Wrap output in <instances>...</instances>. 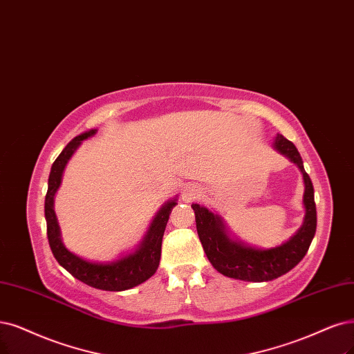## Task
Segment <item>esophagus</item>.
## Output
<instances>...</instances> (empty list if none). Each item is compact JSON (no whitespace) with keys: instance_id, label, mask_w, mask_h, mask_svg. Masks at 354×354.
<instances>
[{"instance_id":"34e87169","label":"esophagus","mask_w":354,"mask_h":354,"mask_svg":"<svg viewBox=\"0 0 354 354\" xmlns=\"http://www.w3.org/2000/svg\"><path fill=\"white\" fill-rule=\"evenodd\" d=\"M201 194L200 187L194 185V184H188L184 188H182V200L184 201H191L194 198H197L198 195Z\"/></svg>"}]
</instances>
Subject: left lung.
I'll return each instance as SVG.
<instances>
[{"instance_id":"1","label":"left lung","mask_w":354,"mask_h":354,"mask_svg":"<svg viewBox=\"0 0 354 354\" xmlns=\"http://www.w3.org/2000/svg\"><path fill=\"white\" fill-rule=\"evenodd\" d=\"M272 147L299 167L305 184V218L302 226L289 241L274 248L248 245L233 236L221 216L200 204L191 205L204 252L212 266L226 277L254 283L279 279L302 261L315 236L317 207L313 200V185L305 172L302 157L295 144L281 134L274 138Z\"/></svg>"}]
</instances>
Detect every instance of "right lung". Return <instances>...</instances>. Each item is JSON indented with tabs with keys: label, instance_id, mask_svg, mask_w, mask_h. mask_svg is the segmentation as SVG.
Wrapping results in <instances>:
<instances>
[{
	"label": "right lung",
	"instance_id": "1",
	"mask_svg": "<svg viewBox=\"0 0 354 354\" xmlns=\"http://www.w3.org/2000/svg\"><path fill=\"white\" fill-rule=\"evenodd\" d=\"M97 129H88L86 133L74 137L61 154L57 157L50 167L48 179V192L45 197V218L49 246L58 264L67 270L73 277L86 283L90 287L108 292H122L133 289V287L149 280L156 272L160 263L162 239L167 225V220L172 208L178 204L176 197L167 200L160 210L156 213L147 233L144 234L142 241L129 254L121 255L118 259L106 261H88L73 254L65 248L61 239V229L54 210L55 194L61 185L64 169L82 142L93 137Z\"/></svg>",
	"mask_w": 354,
	"mask_h": 354
}]
</instances>
